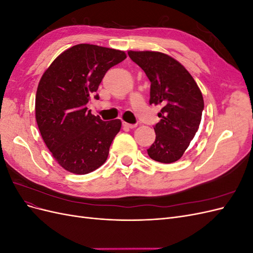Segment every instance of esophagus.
<instances>
[{
  "instance_id": "esophagus-1",
  "label": "esophagus",
  "mask_w": 253,
  "mask_h": 253,
  "mask_svg": "<svg viewBox=\"0 0 253 253\" xmlns=\"http://www.w3.org/2000/svg\"><path fill=\"white\" fill-rule=\"evenodd\" d=\"M122 125H124V126L128 127V128H134V127H136V126H137V125H136V124L132 125V124H127V122H122Z\"/></svg>"
}]
</instances>
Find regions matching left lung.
I'll return each mask as SVG.
<instances>
[{
  "instance_id": "obj_1",
  "label": "left lung",
  "mask_w": 253,
  "mask_h": 253,
  "mask_svg": "<svg viewBox=\"0 0 253 253\" xmlns=\"http://www.w3.org/2000/svg\"><path fill=\"white\" fill-rule=\"evenodd\" d=\"M151 82L150 104H162L160 121L154 126L156 138L147 150L163 164L183 155L200 127L204 99L192 76L178 61L158 51H128Z\"/></svg>"
}]
</instances>
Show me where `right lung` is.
Returning <instances> with one entry per match:
<instances>
[{"label": "right lung", "instance_id": "obj_1", "mask_svg": "<svg viewBox=\"0 0 253 253\" xmlns=\"http://www.w3.org/2000/svg\"><path fill=\"white\" fill-rule=\"evenodd\" d=\"M126 58L125 51L78 44L53 61L36 95V119L42 138L58 164L75 174L102 166L121 121H103L86 104L105 73Z\"/></svg>", "mask_w": 253, "mask_h": 253}]
</instances>
